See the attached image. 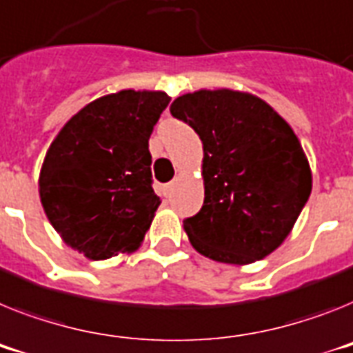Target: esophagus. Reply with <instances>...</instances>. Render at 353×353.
Wrapping results in <instances>:
<instances>
[{"mask_svg": "<svg viewBox=\"0 0 353 353\" xmlns=\"http://www.w3.org/2000/svg\"><path fill=\"white\" fill-rule=\"evenodd\" d=\"M174 185H176V183H174V181L167 183V185L163 186V194H165V195H170V192L174 190Z\"/></svg>", "mask_w": 353, "mask_h": 353, "instance_id": "1", "label": "esophagus"}]
</instances>
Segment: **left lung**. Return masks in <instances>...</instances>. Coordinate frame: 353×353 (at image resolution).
<instances>
[{"instance_id":"1","label":"left lung","mask_w":353,"mask_h":353,"mask_svg":"<svg viewBox=\"0 0 353 353\" xmlns=\"http://www.w3.org/2000/svg\"><path fill=\"white\" fill-rule=\"evenodd\" d=\"M170 112L203 141V208L183 221L192 245L236 265L268 256L312 190L309 161L289 123L259 97L232 90L183 94Z\"/></svg>"}]
</instances>
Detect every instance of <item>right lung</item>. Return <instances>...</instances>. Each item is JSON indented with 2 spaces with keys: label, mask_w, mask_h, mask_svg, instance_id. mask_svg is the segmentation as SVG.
<instances>
[{
  "label": "right lung",
  "mask_w": 353,
  "mask_h": 353,
  "mask_svg": "<svg viewBox=\"0 0 353 353\" xmlns=\"http://www.w3.org/2000/svg\"><path fill=\"white\" fill-rule=\"evenodd\" d=\"M170 102L123 90L88 103L50 145L39 176L44 213L62 241L91 260L138 250L161 204L149 138Z\"/></svg>",
  "instance_id": "add662e5"
}]
</instances>
